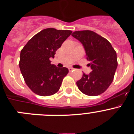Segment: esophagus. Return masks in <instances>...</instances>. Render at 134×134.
<instances>
[{
    "instance_id": "1",
    "label": "esophagus",
    "mask_w": 134,
    "mask_h": 134,
    "mask_svg": "<svg viewBox=\"0 0 134 134\" xmlns=\"http://www.w3.org/2000/svg\"><path fill=\"white\" fill-rule=\"evenodd\" d=\"M68 70H69V72H72V71L73 70H74V68L70 67V68H68Z\"/></svg>"
}]
</instances>
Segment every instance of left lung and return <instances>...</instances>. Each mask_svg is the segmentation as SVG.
Wrapping results in <instances>:
<instances>
[{
	"label": "left lung",
	"instance_id": "left-lung-1",
	"mask_svg": "<svg viewBox=\"0 0 134 134\" xmlns=\"http://www.w3.org/2000/svg\"><path fill=\"white\" fill-rule=\"evenodd\" d=\"M72 35L83 46L92 70L88 74L83 73L76 82L79 89L88 96L104 93L113 81L118 67L115 51L108 40L92 31H76Z\"/></svg>",
	"mask_w": 134,
	"mask_h": 134
}]
</instances>
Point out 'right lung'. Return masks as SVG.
Here are the masks:
<instances>
[{"label": "right lung", "instance_id": "add662e5", "mask_svg": "<svg viewBox=\"0 0 134 134\" xmlns=\"http://www.w3.org/2000/svg\"><path fill=\"white\" fill-rule=\"evenodd\" d=\"M72 34L70 30L48 28L34 35L20 54L19 68L26 84L40 96L55 94L68 73L66 67L58 68L51 64L55 52Z\"/></svg>", "mask_w": 134, "mask_h": 134}]
</instances>
